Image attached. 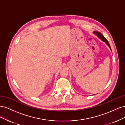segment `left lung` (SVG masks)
Listing matches in <instances>:
<instances>
[{"mask_svg":"<svg viewBox=\"0 0 125 125\" xmlns=\"http://www.w3.org/2000/svg\"><path fill=\"white\" fill-rule=\"evenodd\" d=\"M93 33L94 34H95V35H96L98 37V38H100L101 40L102 41H103V42H105L106 45L109 47V48H110V49L111 50V46H110V43H109V42H108L107 41V39L104 37V36H103V35L101 33H100V32H99V31H94V32H93Z\"/></svg>","mask_w":125,"mask_h":125,"instance_id":"8db88e82","label":"left lung"}]
</instances>
